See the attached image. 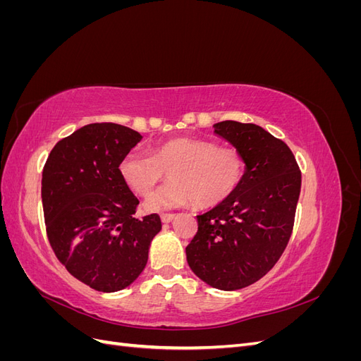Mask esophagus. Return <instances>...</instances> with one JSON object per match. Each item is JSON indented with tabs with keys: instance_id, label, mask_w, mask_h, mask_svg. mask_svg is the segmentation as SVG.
I'll return each instance as SVG.
<instances>
[{
	"instance_id": "obj_1",
	"label": "esophagus",
	"mask_w": 361,
	"mask_h": 361,
	"mask_svg": "<svg viewBox=\"0 0 361 361\" xmlns=\"http://www.w3.org/2000/svg\"><path fill=\"white\" fill-rule=\"evenodd\" d=\"M174 218H176V215H174V214H162L161 215V221L167 224V223H171Z\"/></svg>"
}]
</instances>
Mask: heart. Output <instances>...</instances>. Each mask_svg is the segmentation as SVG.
Instances as JSON below:
<instances>
[{"instance_id":"obj_1","label":"heart","mask_w":361,"mask_h":361,"mask_svg":"<svg viewBox=\"0 0 361 361\" xmlns=\"http://www.w3.org/2000/svg\"><path fill=\"white\" fill-rule=\"evenodd\" d=\"M120 176L138 195H149L169 173L170 182L145 202V211L161 212L192 204L207 209L223 203L238 190L245 174V159L235 149L212 141L173 138L152 155L130 152L118 166Z\"/></svg>"}]
</instances>
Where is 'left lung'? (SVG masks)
Listing matches in <instances>:
<instances>
[{
	"mask_svg": "<svg viewBox=\"0 0 361 361\" xmlns=\"http://www.w3.org/2000/svg\"><path fill=\"white\" fill-rule=\"evenodd\" d=\"M245 159L238 190L206 214L187 247L192 272L220 290L243 289L277 264L292 233L301 171L290 149L255 123L214 125Z\"/></svg>",
	"mask_w": 361,
	"mask_h": 361,
	"instance_id": "8db88e82",
	"label": "left lung"
}]
</instances>
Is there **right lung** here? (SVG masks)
<instances>
[{"label":"right lung","mask_w":361,"mask_h":361,"mask_svg":"<svg viewBox=\"0 0 361 361\" xmlns=\"http://www.w3.org/2000/svg\"><path fill=\"white\" fill-rule=\"evenodd\" d=\"M117 123H90L54 146L42 173V203L54 253L71 274L99 292L128 288L143 272L157 214L138 220V199L118 166L141 141Z\"/></svg>","instance_id":"obj_1"}]
</instances>
